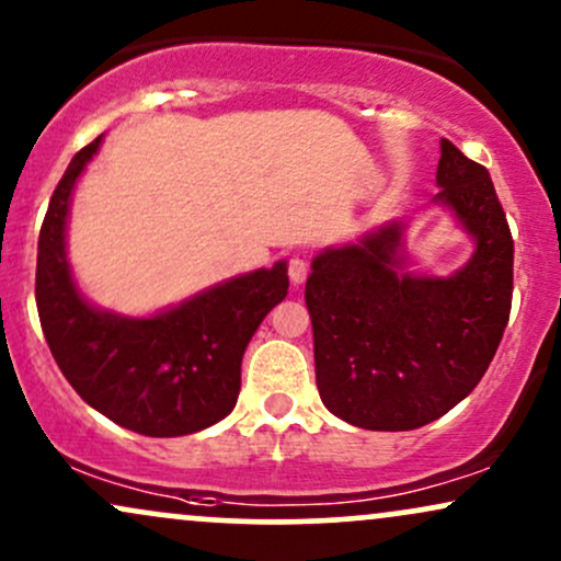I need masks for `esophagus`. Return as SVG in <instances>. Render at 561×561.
Masks as SVG:
<instances>
[{
  "mask_svg": "<svg viewBox=\"0 0 561 561\" xmlns=\"http://www.w3.org/2000/svg\"><path fill=\"white\" fill-rule=\"evenodd\" d=\"M309 275V262L305 260V256H291V262H288V278H291L294 286H301V283L307 280Z\"/></svg>",
  "mask_w": 561,
  "mask_h": 561,
  "instance_id": "esophagus-1",
  "label": "esophagus"
}]
</instances>
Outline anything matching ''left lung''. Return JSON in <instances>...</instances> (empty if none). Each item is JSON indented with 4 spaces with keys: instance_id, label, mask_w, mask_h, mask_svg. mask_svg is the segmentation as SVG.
I'll use <instances>...</instances> for the list:
<instances>
[{
    "instance_id": "obj_1",
    "label": "left lung",
    "mask_w": 561,
    "mask_h": 561,
    "mask_svg": "<svg viewBox=\"0 0 561 561\" xmlns=\"http://www.w3.org/2000/svg\"><path fill=\"white\" fill-rule=\"evenodd\" d=\"M436 202L476 239L449 278L401 273V222L314 256L305 301L322 404L365 431H414L462 401L512 309L515 241L489 170L440 141Z\"/></svg>"
}]
</instances>
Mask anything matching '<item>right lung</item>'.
Returning <instances> with one entry per match:
<instances>
[{"instance_id":"obj_1","label":"right lung","mask_w":561,"mask_h":561,"mask_svg":"<svg viewBox=\"0 0 561 561\" xmlns=\"http://www.w3.org/2000/svg\"><path fill=\"white\" fill-rule=\"evenodd\" d=\"M102 136L72 157L38 233L36 307L57 367L85 404L141 436L220 423L241 391L243 348L288 294L286 262L254 270L149 320L85 305L65 256L70 194Z\"/></svg>"}]
</instances>
